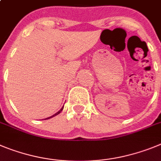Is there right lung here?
<instances>
[{
    "instance_id": "obj_1",
    "label": "right lung",
    "mask_w": 161,
    "mask_h": 161,
    "mask_svg": "<svg viewBox=\"0 0 161 161\" xmlns=\"http://www.w3.org/2000/svg\"><path fill=\"white\" fill-rule=\"evenodd\" d=\"M63 108H61V110H60V111H58V112H57V113H55V114H54V115H52V116H50V117H48V118H46V119H50V118H52V117H53V116H55V115H58L59 113H60V112H61V111H63Z\"/></svg>"
}]
</instances>
